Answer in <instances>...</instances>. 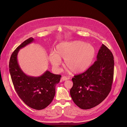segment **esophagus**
<instances>
[{
  "label": "esophagus",
  "mask_w": 127,
  "mask_h": 127,
  "mask_svg": "<svg viewBox=\"0 0 127 127\" xmlns=\"http://www.w3.org/2000/svg\"><path fill=\"white\" fill-rule=\"evenodd\" d=\"M62 81H66V80H68V78L67 77H65V76H63L62 77Z\"/></svg>",
  "instance_id": "34e87169"
}]
</instances>
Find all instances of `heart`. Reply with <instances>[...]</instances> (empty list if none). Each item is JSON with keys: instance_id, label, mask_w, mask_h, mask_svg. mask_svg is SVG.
Masks as SVG:
<instances>
[{"instance_id": "1", "label": "heart", "mask_w": 127, "mask_h": 127, "mask_svg": "<svg viewBox=\"0 0 127 127\" xmlns=\"http://www.w3.org/2000/svg\"><path fill=\"white\" fill-rule=\"evenodd\" d=\"M96 56V50L90 44L75 41L58 44L56 52H51L49 60L51 65L58 68L64 59V66L74 74L87 70L92 65Z\"/></svg>"}]
</instances>
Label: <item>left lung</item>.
Listing matches in <instances>:
<instances>
[{"label":"left lung","mask_w":127,"mask_h":127,"mask_svg":"<svg viewBox=\"0 0 127 127\" xmlns=\"http://www.w3.org/2000/svg\"><path fill=\"white\" fill-rule=\"evenodd\" d=\"M114 67L112 53L102 44L94 63L82 74L72 78L70 94L74 103L80 108L87 110L102 102L111 90Z\"/></svg>","instance_id":"obj_1"}]
</instances>
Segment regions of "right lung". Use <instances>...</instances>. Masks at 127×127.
<instances>
[{
    "instance_id": "obj_1",
    "label": "right lung",
    "mask_w": 127,
    "mask_h": 127,
    "mask_svg": "<svg viewBox=\"0 0 127 127\" xmlns=\"http://www.w3.org/2000/svg\"><path fill=\"white\" fill-rule=\"evenodd\" d=\"M30 37L13 51L9 62V71L17 94L24 103L32 109L40 110L52 102L56 94V86L61 76L47 70L39 77L26 75L18 63L17 55L20 50L34 41Z\"/></svg>"
}]
</instances>
